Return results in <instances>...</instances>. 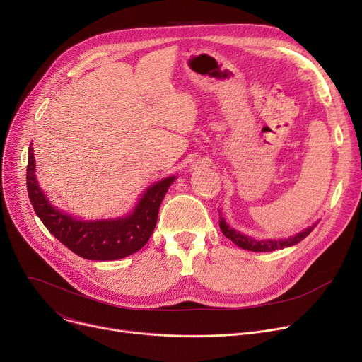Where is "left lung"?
I'll use <instances>...</instances> for the list:
<instances>
[{
	"instance_id": "8db88e82",
	"label": "left lung",
	"mask_w": 362,
	"mask_h": 362,
	"mask_svg": "<svg viewBox=\"0 0 362 362\" xmlns=\"http://www.w3.org/2000/svg\"><path fill=\"white\" fill-rule=\"evenodd\" d=\"M218 225H220V229H222L225 237L229 238L233 244H237L238 247H241L244 250L256 251V253H259V251H274V250H279V248L291 247V245H294L297 243H300L302 240H305L308 235L313 230V228L317 226V225L309 226L303 232L297 233V235H294V237H290L287 240H264V241H257V240H253V238L247 237V235H244V233H240V232H237L235 229H232L225 222V217H222V214H220V213H218Z\"/></svg>"
}]
</instances>
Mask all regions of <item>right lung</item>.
Here are the masks:
<instances>
[{"instance_id":"obj_1","label":"right lung","mask_w":362,"mask_h":362,"mask_svg":"<svg viewBox=\"0 0 362 362\" xmlns=\"http://www.w3.org/2000/svg\"><path fill=\"white\" fill-rule=\"evenodd\" d=\"M175 179L171 176L149 186L127 217L86 222L57 210L47 199L35 177L34 148L29 146L26 186L37 216L62 244L88 260H118L142 248L151 238L161 202Z\"/></svg>"}]
</instances>
